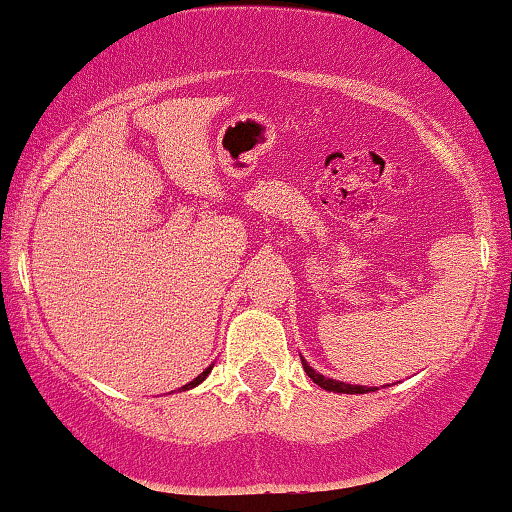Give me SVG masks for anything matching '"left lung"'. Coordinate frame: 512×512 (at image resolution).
Here are the masks:
<instances>
[{
    "instance_id": "obj_1",
    "label": "left lung",
    "mask_w": 512,
    "mask_h": 512,
    "mask_svg": "<svg viewBox=\"0 0 512 512\" xmlns=\"http://www.w3.org/2000/svg\"><path fill=\"white\" fill-rule=\"evenodd\" d=\"M301 365H304V372L311 376L313 383L320 385V388L329 390V392H342V395H365V392H374L372 388H365V385H351V383H342V381H335V379H329V376H322L317 374L311 365L306 363L304 358H301Z\"/></svg>"
}]
</instances>
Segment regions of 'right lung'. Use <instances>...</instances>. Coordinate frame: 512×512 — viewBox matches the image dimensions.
<instances>
[{
	"mask_svg": "<svg viewBox=\"0 0 512 512\" xmlns=\"http://www.w3.org/2000/svg\"><path fill=\"white\" fill-rule=\"evenodd\" d=\"M211 370H213V365H211V367H206V370H204V372H201V374L197 376V379H192L190 383H186V385H183V388H179V390H190V388H197V385H199L201 381H204L208 374H211Z\"/></svg>",
	"mask_w": 512,
	"mask_h": 512,
	"instance_id": "right-lung-1",
	"label": "right lung"
}]
</instances>
